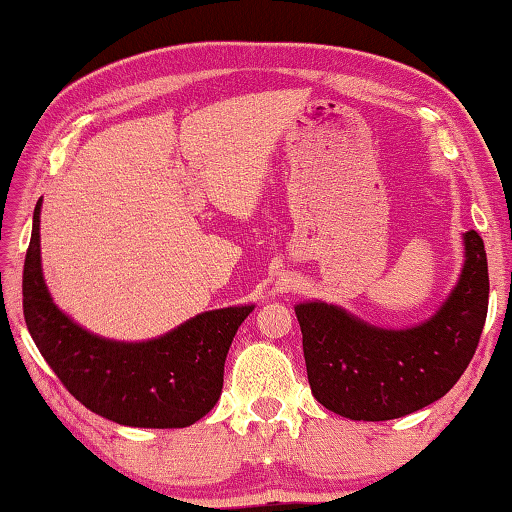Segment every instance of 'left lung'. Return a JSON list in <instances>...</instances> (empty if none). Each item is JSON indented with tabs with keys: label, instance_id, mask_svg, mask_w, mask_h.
<instances>
[{
	"label": "left lung",
	"instance_id": "8db88e82",
	"mask_svg": "<svg viewBox=\"0 0 512 512\" xmlns=\"http://www.w3.org/2000/svg\"><path fill=\"white\" fill-rule=\"evenodd\" d=\"M488 257L465 232V266L452 296L427 323L379 329L325 302L296 307L311 393L350 420H393L452 391L479 345L488 316Z\"/></svg>",
	"mask_w": 512,
	"mask_h": 512
}]
</instances>
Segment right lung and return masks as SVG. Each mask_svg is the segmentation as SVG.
Masks as SVG:
<instances>
[{
	"mask_svg": "<svg viewBox=\"0 0 512 512\" xmlns=\"http://www.w3.org/2000/svg\"><path fill=\"white\" fill-rule=\"evenodd\" d=\"M22 309L31 339L85 409L126 427L180 429L210 413L223 388V363L253 307L205 311L146 343L99 339L49 298L40 271V201L24 257Z\"/></svg>",
	"mask_w": 512,
	"mask_h": 512,
	"instance_id": "right-lung-1",
	"label": "right lung"
}]
</instances>
